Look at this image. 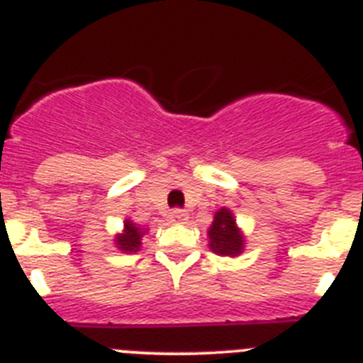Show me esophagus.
<instances>
[{
    "label": "esophagus",
    "mask_w": 363,
    "mask_h": 363,
    "mask_svg": "<svg viewBox=\"0 0 363 363\" xmlns=\"http://www.w3.org/2000/svg\"><path fill=\"white\" fill-rule=\"evenodd\" d=\"M169 218H171V221H174V223H185V221L189 220V214L185 213L184 209H174Z\"/></svg>",
    "instance_id": "esophagus-1"
}]
</instances>
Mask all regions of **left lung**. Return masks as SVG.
I'll return each mask as SVG.
<instances>
[{"label":"left lung","instance_id":"left-lung-1","mask_svg":"<svg viewBox=\"0 0 363 363\" xmlns=\"http://www.w3.org/2000/svg\"><path fill=\"white\" fill-rule=\"evenodd\" d=\"M209 247L218 256H240L243 252V233L236 225L234 214L227 207H221L214 214L213 225L209 227Z\"/></svg>","mask_w":363,"mask_h":363}]
</instances>
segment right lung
I'll return each instance as SVG.
<instances>
[{
    "label": "right lung",
    "mask_w": 363,
    "mask_h": 363,
    "mask_svg": "<svg viewBox=\"0 0 363 363\" xmlns=\"http://www.w3.org/2000/svg\"><path fill=\"white\" fill-rule=\"evenodd\" d=\"M147 233V229L143 227H138L136 223H133L130 220H125L123 223V233L116 234V247L121 252H138L140 247H142V238L143 234Z\"/></svg>",
    "instance_id": "add662e5"
}]
</instances>
